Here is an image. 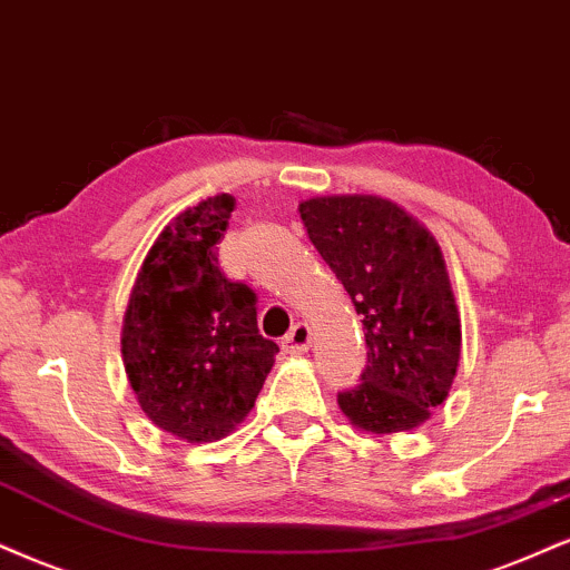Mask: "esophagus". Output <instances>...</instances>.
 Segmentation results:
<instances>
[{
    "instance_id": "34e87169",
    "label": "esophagus",
    "mask_w": 570,
    "mask_h": 570,
    "mask_svg": "<svg viewBox=\"0 0 570 570\" xmlns=\"http://www.w3.org/2000/svg\"><path fill=\"white\" fill-rule=\"evenodd\" d=\"M311 342H313L311 326L299 321V324L292 326V332L286 334L281 345H284L286 353H307V351H311Z\"/></svg>"
}]
</instances>
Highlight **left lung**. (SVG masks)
Here are the masks:
<instances>
[{"label": "left lung", "instance_id": "obj_1", "mask_svg": "<svg viewBox=\"0 0 570 570\" xmlns=\"http://www.w3.org/2000/svg\"><path fill=\"white\" fill-rule=\"evenodd\" d=\"M307 236L361 315L368 363L337 395L355 430L406 433L449 397L462 321L435 236L395 202L372 194L299 202Z\"/></svg>", "mask_w": 570, "mask_h": 570}]
</instances>
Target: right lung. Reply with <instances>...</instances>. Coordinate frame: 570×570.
<instances>
[{
    "label": "right lung",
    "instance_id": "add662e5",
    "mask_svg": "<svg viewBox=\"0 0 570 570\" xmlns=\"http://www.w3.org/2000/svg\"><path fill=\"white\" fill-rule=\"evenodd\" d=\"M217 194L183 209L148 249L121 326L129 387L146 416L185 443L246 420L278 345L257 328V297L223 276L217 242L233 212Z\"/></svg>",
    "mask_w": 570,
    "mask_h": 570
}]
</instances>
